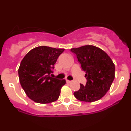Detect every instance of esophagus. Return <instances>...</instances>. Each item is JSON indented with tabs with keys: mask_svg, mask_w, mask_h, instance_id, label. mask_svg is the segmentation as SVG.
Returning a JSON list of instances; mask_svg holds the SVG:
<instances>
[{
	"mask_svg": "<svg viewBox=\"0 0 131 131\" xmlns=\"http://www.w3.org/2000/svg\"><path fill=\"white\" fill-rule=\"evenodd\" d=\"M66 82L68 83H71V81H69V80H66Z\"/></svg>",
	"mask_w": 131,
	"mask_h": 131,
	"instance_id": "obj_1",
	"label": "esophagus"
}]
</instances>
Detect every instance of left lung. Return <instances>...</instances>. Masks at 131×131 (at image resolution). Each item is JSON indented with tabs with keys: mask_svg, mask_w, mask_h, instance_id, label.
<instances>
[{
	"mask_svg": "<svg viewBox=\"0 0 131 131\" xmlns=\"http://www.w3.org/2000/svg\"><path fill=\"white\" fill-rule=\"evenodd\" d=\"M85 71L86 83L81 84L74 96L80 101L92 102L100 100L107 93L115 78V65L108 55L100 48L85 45L71 48Z\"/></svg>",
	"mask_w": 131,
	"mask_h": 131,
	"instance_id": "1",
	"label": "left lung"
}]
</instances>
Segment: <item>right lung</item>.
<instances>
[{
	"label": "right lung",
	"instance_id": "obj_1",
	"mask_svg": "<svg viewBox=\"0 0 131 131\" xmlns=\"http://www.w3.org/2000/svg\"><path fill=\"white\" fill-rule=\"evenodd\" d=\"M63 48L41 46L33 48L24 56L18 69L19 81L27 96L39 104L58 100L66 80L50 77L54 64Z\"/></svg>",
	"mask_w": 131,
	"mask_h": 131
}]
</instances>
